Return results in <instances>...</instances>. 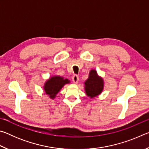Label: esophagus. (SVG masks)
<instances>
[{
  "instance_id": "1",
  "label": "esophagus",
  "mask_w": 149,
  "mask_h": 149,
  "mask_svg": "<svg viewBox=\"0 0 149 149\" xmlns=\"http://www.w3.org/2000/svg\"><path fill=\"white\" fill-rule=\"evenodd\" d=\"M72 79L73 82L75 83V84H77V83L78 82V81H79V77H78V75H74L72 76Z\"/></svg>"
}]
</instances>
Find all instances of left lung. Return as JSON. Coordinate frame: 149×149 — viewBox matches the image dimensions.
Segmentation results:
<instances>
[{"label":"left lung","instance_id":"1","mask_svg":"<svg viewBox=\"0 0 149 149\" xmlns=\"http://www.w3.org/2000/svg\"><path fill=\"white\" fill-rule=\"evenodd\" d=\"M85 92L87 96L95 97L99 95L103 89V80L97 75V72L91 70L89 78L85 82Z\"/></svg>","mask_w":149,"mask_h":149}]
</instances>
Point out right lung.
<instances>
[{
  "mask_svg": "<svg viewBox=\"0 0 149 149\" xmlns=\"http://www.w3.org/2000/svg\"><path fill=\"white\" fill-rule=\"evenodd\" d=\"M69 82L68 79H64L63 77L60 76L52 77L45 83L44 89L51 99H54L61 88L65 84H68Z\"/></svg>",
  "mask_w": 149,
  "mask_h": 149,
  "instance_id": "obj_1",
  "label": "right lung"
}]
</instances>
